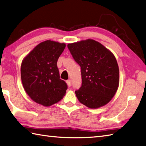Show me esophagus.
<instances>
[{"mask_svg":"<svg viewBox=\"0 0 146 146\" xmlns=\"http://www.w3.org/2000/svg\"><path fill=\"white\" fill-rule=\"evenodd\" d=\"M66 83H67V86H69V87H70V86H71V82H70V80H67V81H66Z\"/></svg>","mask_w":146,"mask_h":146,"instance_id":"34e87169","label":"esophagus"}]
</instances>
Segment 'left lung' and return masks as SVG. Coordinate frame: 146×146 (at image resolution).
Returning <instances> with one entry per match:
<instances>
[{"instance_id": "1", "label": "left lung", "mask_w": 146, "mask_h": 146, "mask_svg": "<svg viewBox=\"0 0 146 146\" xmlns=\"http://www.w3.org/2000/svg\"><path fill=\"white\" fill-rule=\"evenodd\" d=\"M74 60L81 68L82 86L75 93L79 101L90 109L108 104L119 85V70L114 55L95 40L68 44Z\"/></svg>"}]
</instances>
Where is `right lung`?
Returning <instances> with one entry per match:
<instances>
[{
	"label": "right lung",
	"instance_id": "add662e5",
	"mask_svg": "<svg viewBox=\"0 0 146 146\" xmlns=\"http://www.w3.org/2000/svg\"><path fill=\"white\" fill-rule=\"evenodd\" d=\"M66 46L50 40L42 42L22 60V85L30 98L38 104L50 106L66 95L67 86L60 79L57 66Z\"/></svg>",
	"mask_w": 146,
	"mask_h": 146
}]
</instances>
